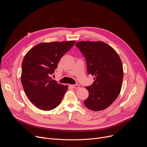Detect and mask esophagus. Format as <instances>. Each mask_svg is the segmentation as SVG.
I'll return each instance as SVG.
<instances>
[{
	"mask_svg": "<svg viewBox=\"0 0 147 147\" xmlns=\"http://www.w3.org/2000/svg\"><path fill=\"white\" fill-rule=\"evenodd\" d=\"M70 86L75 89H77V88H79L80 86V84H71V85H70Z\"/></svg>",
	"mask_w": 147,
	"mask_h": 147,
	"instance_id": "34e87169",
	"label": "esophagus"
}]
</instances>
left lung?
Returning a JSON list of instances; mask_svg holds the SVG:
<instances>
[{
	"label": "left lung",
	"instance_id": "8db88e82",
	"mask_svg": "<svg viewBox=\"0 0 147 147\" xmlns=\"http://www.w3.org/2000/svg\"><path fill=\"white\" fill-rule=\"evenodd\" d=\"M76 46L85 57L88 74L95 77L92 85L85 87L89 96L84 104L92 111L103 110L116 100L121 91V60L116 51L103 42L81 41Z\"/></svg>",
	"mask_w": 147,
	"mask_h": 147
}]
</instances>
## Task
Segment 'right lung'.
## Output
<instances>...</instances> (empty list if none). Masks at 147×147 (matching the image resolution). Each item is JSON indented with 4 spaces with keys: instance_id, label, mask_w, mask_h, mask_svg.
<instances>
[{
    "instance_id": "add662e5",
    "label": "right lung",
    "mask_w": 147,
    "mask_h": 147,
    "mask_svg": "<svg viewBox=\"0 0 147 147\" xmlns=\"http://www.w3.org/2000/svg\"><path fill=\"white\" fill-rule=\"evenodd\" d=\"M75 43L74 40L40 43L26 53L22 63L21 83L28 99L37 108L51 110L61 103L68 86L50 76Z\"/></svg>"
}]
</instances>
